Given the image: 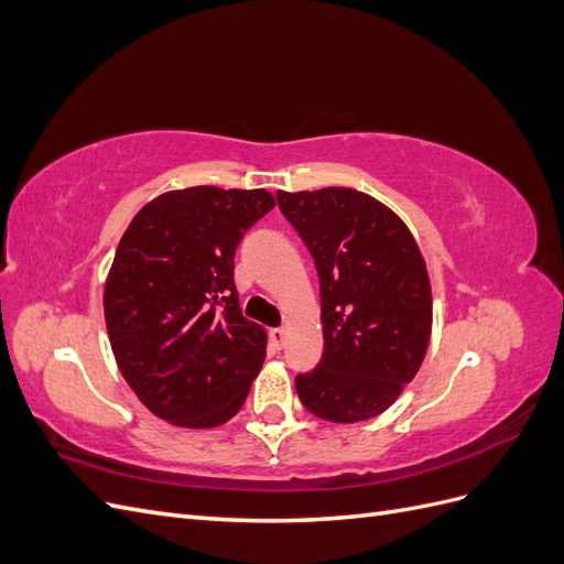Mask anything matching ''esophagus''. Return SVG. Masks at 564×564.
<instances>
[{
  "mask_svg": "<svg viewBox=\"0 0 564 564\" xmlns=\"http://www.w3.org/2000/svg\"><path fill=\"white\" fill-rule=\"evenodd\" d=\"M270 344L275 346L278 350L284 348V344H286V332L280 329V327H278V329H270Z\"/></svg>",
  "mask_w": 564,
  "mask_h": 564,
  "instance_id": "34e87169",
  "label": "esophagus"
}]
</instances>
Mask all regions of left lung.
<instances>
[{"instance_id": "1", "label": "left lung", "mask_w": 564, "mask_h": 564, "mask_svg": "<svg viewBox=\"0 0 564 564\" xmlns=\"http://www.w3.org/2000/svg\"><path fill=\"white\" fill-rule=\"evenodd\" d=\"M278 204L319 278L324 352L296 377L299 398L324 421L379 416L429 350L433 296L419 245L395 212L352 187L278 191Z\"/></svg>"}]
</instances>
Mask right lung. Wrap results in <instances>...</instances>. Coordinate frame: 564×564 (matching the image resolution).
Wrapping results in <instances>:
<instances>
[{
	"label": "right lung",
	"instance_id": "right-lung-1",
	"mask_svg": "<svg viewBox=\"0 0 564 564\" xmlns=\"http://www.w3.org/2000/svg\"><path fill=\"white\" fill-rule=\"evenodd\" d=\"M272 207L261 187H185L148 202L119 240L106 327L119 371L155 416L216 429L245 404L268 336L240 311L235 249Z\"/></svg>",
	"mask_w": 564,
	"mask_h": 564
}]
</instances>
